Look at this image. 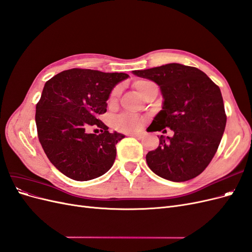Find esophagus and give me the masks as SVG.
Listing matches in <instances>:
<instances>
[{
  "mask_svg": "<svg viewBox=\"0 0 252 252\" xmlns=\"http://www.w3.org/2000/svg\"><path fill=\"white\" fill-rule=\"evenodd\" d=\"M129 135H130V136H133V138L141 139L142 136H143V133H129Z\"/></svg>",
  "mask_w": 252,
  "mask_h": 252,
  "instance_id": "34e87169",
  "label": "esophagus"
}]
</instances>
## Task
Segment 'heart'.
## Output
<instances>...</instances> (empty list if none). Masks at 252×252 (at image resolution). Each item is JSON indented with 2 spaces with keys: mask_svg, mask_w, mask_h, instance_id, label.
Wrapping results in <instances>:
<instances>
[{
  "mask_svg": "<svg viewBox=\"0 0 252 252\" xmlns=\"http://www.w3.org/2000/svg\"><path fill=\"white\" fill-rule=\"evenodd\" d=\"M151 82L146 81V80H139L134 83V88L138 91V94H140L142 93V90L144 89L145 86H147L148 84ZM120 94V88L117 87L114 88V90L111 93L110 95V100H116L117 96ZM142 120L133 116V114H129V113H123L120 114L117 118H114L112 121V125L113 127L117 129L119 131H124V132H130V131H135L142 126Z\"/></svg>",
  "mask_w": 252,
  "mask_h": 252,
  "instance_id": "b5f03b06",
  "label": "heart"
}]
</instances>
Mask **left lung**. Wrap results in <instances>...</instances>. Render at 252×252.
Returning <instances> with one entry per match:
<instances>
[{"mask_svg":"<svg viewBox=\"0 0 252 252\" xmlns=\"http://www.w3.org/2000/svg\"><path fill=\"white\" fill-rule=\"evenodd\" d=\"M132 72L157 83L164 98L150 131L170 128L174 133L159 136L158 147L146 155L149 168L172 182L197 177L215 157L225 130L227 117L219 86L202 70L178 63Z\"/></svg>","mask_w":252,"mask_h":252,"instance_id":"8db88e82","label":"left lung"}]
</instances>
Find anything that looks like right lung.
Segmentation results:
<instances>
[{"label":"right lung","instance_id":"obj_1","mask_svg":"<svg viewBox=\"0 0 252 252\" xmlns=\"http://www.w3.org/2000/svg\"><path fill=\"white\" fill-rule=\"evenodd\" d=\"M128 77L73 68L45 83L35 107L37 136L49 161L66 177L89 181L111 168L116 145L125 135L110 133L98 116L107 111L113 87ZM91 126L101 127V133L88 134Z\"/></svg>","mask_w":252,"mask_h":252}]
</instances>
